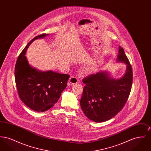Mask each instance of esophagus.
<instances>
[{
	"mask_svg": "<svg viewBox=\"0 0 151 151\" xmlns=\"http://www.w3.org/2000/svg\"><path fill=\"white\" fill-rule=\"evenodd\" d=\"M78 81V79H77L75 76H72L69 79V84H74L77 83Z\"/></svg>",
	"mask_w": 151,
	"mask_h": 151,
	"instance_id": "1",
	"label": "esophagus"
}]
</instances>
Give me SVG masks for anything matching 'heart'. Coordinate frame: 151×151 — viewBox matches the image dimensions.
Masks as SVG:
<instances>
[{
	"mask_svg": "<svg viewBox=\"0 0 151 151\" xmlns=\"http://www.w3.org/2000/svg\"><path fill=\"white\" fill-rule=\"evenodd\" d=\"M91 70H92L91 68H88L86 70V71L88 72H91Z\"/></svg>",
	"mask_w": 151,
	"mask_h": 151,
	"instance_id": "1",
	"label": "heart"
}]
</instances>
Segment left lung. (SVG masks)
<instances>
[{"label":"left lung","mask_w":151,"mask_h":151,"mask_svg":"<svg viewBox=\"0 0 151 151\" xmlns=\"http://www.w3.org/2000/svg\"><path fill=\"white\" fill-rule=\"evenodd\" d=\"M116 60L126 65V71L121 78L113 79L108 71H102L83 80L86 86L80 106L88 118L94 122H105L114 117L122 110L129 97L132 70L121 46Z\"/></svg>","instance_id":"8db88e82"}]
</instances>
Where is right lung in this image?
I'll use <instances>...</instances> for the list:
<instances>
[{
	"label": "right lung",
	"instance_id": "obj_1",
	"mask_svg": "<svg viewBox=\"0 0 151 151\" xmlns=\"http://www.w3.org/2000/svg\"><path fill=\"white\" fill-rule=\"evenodd\" d=\"M48 34L35 37L25 46L17 59L14 68L15 82L21 100L36 111H45L54 106L67 86L70 75L52 71H41L29 65L25 54L29 45L36 39Z\"/></svg>",
	"mask_w": 151,
	"mask_h": 151
}]
</instances>
